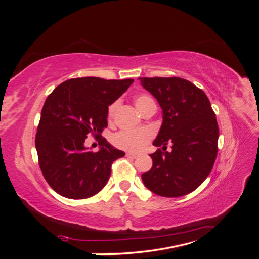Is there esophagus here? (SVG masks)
I'll use <instances>...</instances> for the list:
<instances>
[{
	"instance_id": "esophagus-1",
	"label": "esophagus",
	"mask_w": 259,
	"mask_h": 259,
	"mask_svg": "<svg viewBox=\"0 0 259 259\" xmlns=\"http://www.w3.org/2000/svg\"><path fill=\"white\" fill-rule=\"evenodd\" d=\"M126 156H129V157H133V159H136V157H137L138 155L136 154V153H133V152H128V153H126Z\"/></svg>"
}]
</instances>
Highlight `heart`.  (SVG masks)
Segmentation results:
<instances>
[{
	"instance_id": "obj_1",
	"label": "heart",
	"mask_w": 259,
	"mask_h": 259,
	"mask_svg": "<svg viewBox=\"0 0 259 259\" xmlns=\"http://www.w3.org/2000/svg\"><path fill=\"white\" fill-rule=\"evenodd\" d=\"M155 104L154 100L148 95H138L135 98V105L138 111L142 113L144 109L150 105ZM119 104L117 102L113 103L108 108V117L113 119L114 114H115ZM153 137V133L151 129L148 128H142V129H135V130H123L117 133L114 136V144L117 147L122 148V150L131 151V152H139L150 143V140Z\"/></svg>"
}]
</instances>
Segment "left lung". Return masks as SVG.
Segmentation results:
<instances>
[{
	"mask_svg": "<svg viewBox=\"0 0 259 259\" xmlns=\"http://www.w3.org/2000/svg\"><path fill=\"white\" fill-rule=\"evenodd\" d=\"M144 89L162 108V124L153 145L150 171L144 185L157 195L178 198L196 190L211 171L217 156L219 129L202 90L181 77H139ZM172 144L166 152V144Z\"/></svg>",
	"mask_w": 259,
	"mask_h": 259,
	"instance_id": "obj_1",
	"label": "left lung"
}]
</instances>
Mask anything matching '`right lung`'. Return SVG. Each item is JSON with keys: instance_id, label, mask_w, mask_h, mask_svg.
Masks as SVG:
<instances>
[{"instance_id": "add662e5", "label": "right lung", "mask_w": 259, "mask_h": 259, "mask_svg": "<svg viewBox=\"0 0 259 259\" xmlns=\"http://www.w3.org/2000/svg\"><path fill=\"white\" fill-rule=\"evenodd\" d=\"M133 82L77 77L63 82L48 96L35 147L43 176L61 196L87 199L97 194L107 184L113 162L124 156L100 136L107 126L108 106ZM90 133L100 137L98 152L84 145Z\"/></svg>"}]
</instances>
